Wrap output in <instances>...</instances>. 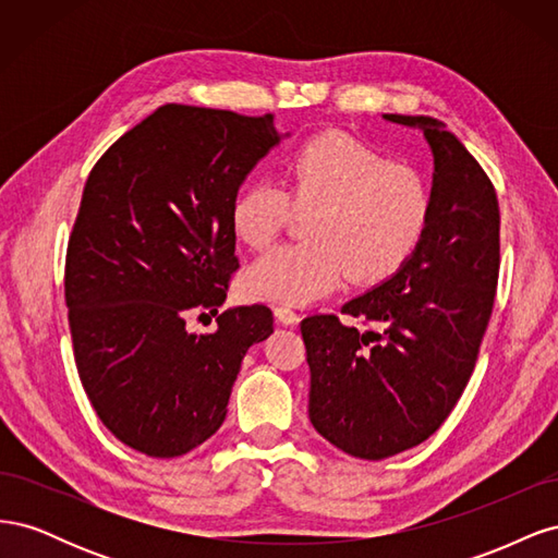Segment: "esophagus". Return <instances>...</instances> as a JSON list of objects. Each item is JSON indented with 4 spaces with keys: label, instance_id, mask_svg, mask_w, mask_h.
<instances>
[{
    "label": "esophagus",
    "instance_id": "obj_1",
    "mask_svg": "<svg viewBox=\"0 0 558 558\" xmlns=\"http://www.w3.org/2000/svg\"><path fill=\"white\" fill-rule=\"evenodd\" d=\"M275 316H277V320L279 324H283V326H295L298 320H300V316L293 312V310H289V307H275Z\"/></svg>",
    "mask_w": 558,
    "mask_h": 558
}]
</instances>
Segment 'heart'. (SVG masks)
Instances as JSON below:
<instances>
[{
  "label": "heart",
  "instance_id": "1",
  "mask_svg": "<svg viewBox=\"0 0 558 558\" xmlns=\"http://www.w3.org/2000/svg\"><path fill=\"white\" fill-rule=\"evenodd\" d=\"M286 191L260 179L234 197L230 226L242 244L272 242L295 209L314 211L307 244H279L242 275L251 300L310 305L342 281H379L412 258L430 223L433 193L424 174L340 132L302 144L286 162ZM292 199L289 201L288 197Z\"/></svg>",
  "mask_w": 558,
  "mask_h": 558
}]
</instances>
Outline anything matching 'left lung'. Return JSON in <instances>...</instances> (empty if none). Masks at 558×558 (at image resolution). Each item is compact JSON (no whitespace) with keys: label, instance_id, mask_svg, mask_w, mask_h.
<instances>
[{"label":"left lung","instance_id":"obj_1","mask_svg":"<svg viewBox=\"0 0 558 558\" xmlns=\"http://www.w3.org/2000/svg\"><path fill=\"white\" fill-rule=\"evenodd\" d=\"M424 132L433 154V211L424 240L398 272L342 312L300 324L312 373L310 421L349 456L381 461L445 424L475 369L500 267V211L492 181L447 125L384 113Z\"/></svg>","mask_w":558,"mask_h":558}]
</instances>
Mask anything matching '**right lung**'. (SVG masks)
I'll use <instances>...</instances> for the list:
<instances>
[{
    "instance_id": "obj_1",
    "label": "right lung",
    "mask_w": 558,
    "mask_h": 558,
    "mask_svg": "<svg viewBox=\"0 0 558 558\" xmlns=\"http://www.w3.org/2000/svg\"><path fill=\"white\" fill-rule=\"evenodd\" d=\"M286 137L269 113L165 105L93 167L64 295L81 384L123 445L174 459L207 442L248 347L272 335L265 305L223 312L205 335L185 318L223 305L240 267L232 202Z\"/></svg>"
}]
</instances>
